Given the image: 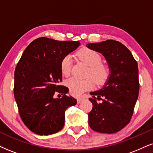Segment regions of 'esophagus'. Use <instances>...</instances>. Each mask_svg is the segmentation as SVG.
I'll use <instances>...</instances> for the list:
<instances>
[{
	"instance_id": "1",
	"label": "esophagus",
	"mask_w": 153,
	"mask_h": 153,
	"mask_svg": "<svg viewBox=\"0 0 153 153\" xmlns=\"http://www.w3.org/2000/svg\"><path fill=\"white\" fill-rule=\"evenodd\" d=\"M85 97H80L77 98V102H78V104L80 103V102H82L83 100H85Z\"/></svg>"
}]
</instances>
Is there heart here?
Wrapping results in <instances>:
<instances>
[{
    "instance_id": "1",
    "label": "heart",
    "mask_w": 153,
    "mask_h": 153,
    "mask_svg": "<svg viewBox=\"0 0 153 153\" xmlns=\"http://www.w3.org/2000/svg\"><path fill=\"white\" fill-rule=\"evenodd\" d=\"M79 59L89 68L88 75H90L97 84L102 85L109 78V71L106 65L101 64V56L97 52L88 48H82L77 53ZM72 57L71 55H65L61 61V71L63 75H68L70 73L72 65ZM66 85L73 95L78 96L85 91L91 90L94 85V81L90 78L80 80L71 78L66 81Z\"/></svg>"
}]
</instances>
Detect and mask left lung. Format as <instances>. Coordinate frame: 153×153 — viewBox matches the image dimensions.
<instances>
[{
  "label": "left lung",
  "mask_w": 153,
  "mask_h": 153,
  "mask_svg": "<svg viewBox=\"0 0 153 153\" xmlns=\"http://www.w3.org/2000/svg\"><path fill=\"white\" fill-rule=\"evenodd\" d=\"M86 46L104 56L110 71L104 85L90 93L93 107L88 114L89 126L97 132L117 133L130 122L138 97V63L131 51L115 40ZM97 99L102 102H98Z\"/></svg>",
  "instance_id": "8db88e82"
}]
</instances>
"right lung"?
I'll return each mask as SVG.
<instances>
[{"instance_id": "obj_1", "label": "right lung", "mask_w": 153, "mask_h": 153, "mask_svg": "<svg viewBox=\"0 0 153 153\" xmlns=\"http://www.w3.org/2000/svg\"><path fill=\"white\" fill-rule=\"evenodd\" d=\"M80 45V42H61L41 37L30 44L15 70L14 96L20 117L31 131L41 136L63 128L65 111L77 104L68 97L62 80L61 61ZM56 91L61 98H54Z\"/></svg>"}]
</instances>
